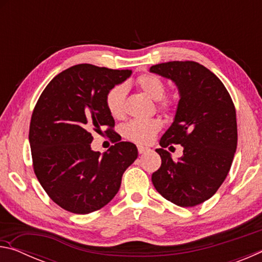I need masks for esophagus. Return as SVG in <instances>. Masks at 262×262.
<instances>
[{
    "mask_svg": "<svg viewBox=\"0 0 262 262\" xmlns=\"http://www.w3.org/2000/svg\"><path fill=\"white\" fill-rule=\"evenodd\" d=\"M137 150H139V154H144L147 150H149V148L143 147V145H137Z\"/></svg>",
    "mask_w": 262,
    "mask_h": 262,
    "instance_id": "obj_1",
    "label": "esophagus"
}]
</instances>
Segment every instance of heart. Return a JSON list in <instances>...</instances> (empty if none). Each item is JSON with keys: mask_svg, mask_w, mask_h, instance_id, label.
Returning a JSON list of instances; mask_svg holds the SVG:
<instances>
[{"mask_svg": "<svg viewBox=\"0 0 262 262\" xmlns=\"http://www.w3.org/2000/svg\"><path fill=\"white\" fill-rule=\"evenodd\" d=\"M136 84L142 92H144L149 98L159 100V106L163 108L170 107L172 101L164 98L165 95V84L161 78L152 74H144L136 79ZM127 88L125 84H117L111 88L105 97V104L110 114L114 118H122L125 113V98ZM161 122L156 119L150 120H130L122 126V135L126 139L139 144H148L154 140L161 129Z\"/></svg>", "mask_w": 262, "mask_h": 262, "instance_id": "obj_1", "label": "heart"}]
</instances>
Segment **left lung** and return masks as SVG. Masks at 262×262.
Returning <instances> with one entry per match:
<instances>
[{"label": "left lung", "instance_id": "8db88e82", "mask_svg": "<svg viewBox=\"0 0 262 262\" xmlns=\"http://www.w3.org/2000/svg\"><path fill=\"white\" fill-rule=\"evenodd\" d=\"M178 88L174 119L156 149L162 165L151 180L157 192L180 207H194L214 195L227 178L237 149L236 110L223 83L194 61H171L150 68ZM181 144L173 161L165 148Z\"/></svg>", "mask_w": 262, "mask_h": 262}]
</instances>
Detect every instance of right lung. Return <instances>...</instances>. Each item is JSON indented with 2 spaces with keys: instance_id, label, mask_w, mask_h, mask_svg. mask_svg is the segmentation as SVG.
Here are the masks:
<instances>
[{
  "instance_id": "1",
  "label": "right lung",
  "mask_w": 262,
  "mask_h": 262,
  "mask_svg": "<svg viewBox=\"0 0 262 262\" xmlns=\"http://www.w3.org/2000/svg\"><path fill=\"white\" fill-rule=\"evenodd\" d=\"M132 70L82 63L63 70L39 97L30 123L34 173L53 201L74 214H89L112 200L137 148L120 142L100 154L91 149L92 131L112 134L114 119L105 104L111 88Z\"/></svg>"
}]
</instances>
